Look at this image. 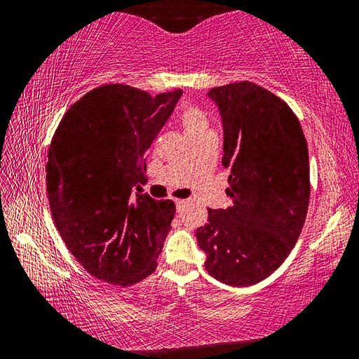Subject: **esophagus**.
Returning <instances> with one entry per match:
<instances>
[{"mask_svg":"<svg viewBox=\"0 0 359 359\" xmlns=\"http://www.w3.org/2000/svg\"><path fill=\"white\" fill-rule=\"evenodd\" d=\"M174 204H175V209H177V212H180L182 208H184V205L187 204V201H185V199H177V198H175L174 199Z\"/></svg>","mask_w":359,"mask_h":359,"instance_id":"esophagus-1","label":"esophagus"}]
</instances>
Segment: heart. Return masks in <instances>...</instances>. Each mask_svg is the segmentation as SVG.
<instances>
[{"label":"heart","mask_w":359,"mask_h":359,"mask_svg":"<svg viewBox=\"0 0 359 359\" xmlns=\"http://www.w3.org/2000/svg\"><path fill=\"white\" fill-rule=\"evenodd\" d=\"M179 121L184 128L187 137L190 139L191 142L198 141V139L214 136L210 128V120L201 107L193 106V104H185L180 109L179 114Z\"/></svg>","instance_id":"obj_1"}]
</instances>
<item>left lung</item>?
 <instances>
[{
    "label": "left lung",
    "instance_id": "obj_1",
    "mask_svg": "<svg viewBox=\"0 0 359 359\" xmlns=\"http://www.w3.org/2000/svg\"><path fill=\"white\" fill-rule=\"evenodd\" d=\"M222 115L228 209H208L196 229L205 271L231 287L271 276L294 247L311 198L309 150L288 104L253 82L208 93Z\"/></svg>",
    "mask_w": 359,
    "mask_h": 359
}]
</instances>
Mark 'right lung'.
Returning <instances> with one entry per match:
<instances>
[{"label":"right lung","instance_id":"1","mask_svg":"<svg viewBox=\"0 0 359 359\" xmlns=\"http://www.w3.org/2000/svg\"><path fill=\"white\" fill-rule=\"evenodd\" d=\"M180 96L101 85L68 109L52 137L46 180L53 222L100 280L128 287L156 269L175 204L133 191L147 180L145 151Z\"/></svg>","mask_w":359,"mask_h":359}]
</instances>
